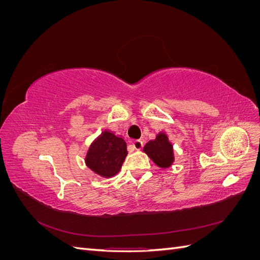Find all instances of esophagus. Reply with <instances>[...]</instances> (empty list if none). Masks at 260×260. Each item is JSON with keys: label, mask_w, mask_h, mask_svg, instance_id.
Instances as JSON below:
<instances>
[{"label": "esophagus", "mask_w": 260, "mask_h": 260, "mask_svg": "<svg viewBox=\"0 0 260 260\" xmlns=\"http://www.w3.org/2000/svg\"><path fill=\"white\" fill-rule=\"evenodd\" d=\"M132 147L135 149H141L143 147V142L141 140H136L132 142Z\"/></svg>", "instance_id": "1"}]
</instances>
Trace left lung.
<instances>
[{"instance_id":"left-lung-1","label":"left lung","mask_w":260,"mask_h":260,"mask_svg":"<svg viewBox=\"0 0 260 260\" xmlns=\"http://www.w3.org/2000/svg\"><path fill=\"white\" fill-rule=\"evenodd\" d=\"M143 151L160 168L170 167L175 160L174 147L169 142L167 135L162 132L158 133L154 141H149Z\"/></svg>"}]
</instances>
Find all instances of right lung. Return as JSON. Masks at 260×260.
I'll return each mask as SVG.
<instances>
[{"label":"right lung","mask_w":260,"mask_h":260,"mask_svg":"<svg viewBox=\"0 0 260 260\" xmlns=\"http://www.w3.org/2000/svg\"><path fill=\"white\" fill-rule=\"evenodd\" d=\"M127 154L125 141L112 132L104 131L91 144L85 164L95 174L109 178L119 172Z\"/></svg>","instance_id":"add662e5"}]
</instances>
